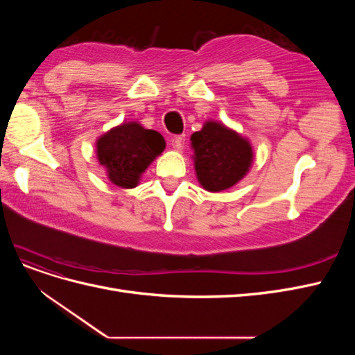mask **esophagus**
<instances>
[{
	"mask_svg": "<svg viewBox=\"0 0 355 355\" xmlns=\"http://www.w3.org/2000/svg\"><path fill=\"white\" fill-rule=\"evenodd\" d=\"M170 142H171V146H173V149H176V151H180V149L184 148L185 136H175Z\"/></svg>",
	"mask_w": 355,
	"mask_h": 355,
	"instance_id": "obj_1",
	"label": "esophagus"
}]
</instances>
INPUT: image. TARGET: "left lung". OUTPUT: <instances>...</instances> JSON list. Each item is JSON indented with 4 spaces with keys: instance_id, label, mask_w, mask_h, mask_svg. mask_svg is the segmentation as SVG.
I'll use <instances>...</instances> for the list:
<instances>
[{
    "instance_id": "1",
    "label": "left lung",
    "mask_w": 355,
    "mask_h": 355,
    "mask_svg": "<svg viewBox=\"0 0 355 355\" xmlns=\"http://www.w3.org/2000/svg\"><path fill=\"white\" fill-rule=\"evenodd\" d=\"M198 184L209 192L230 189L249 173L253 164L250 141L223 123L207 120L191 135Z\"/></svg>"
}]
</instances>
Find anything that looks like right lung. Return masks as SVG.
<instances>
[{"label": "right lung", "instance_id": "1", "mask_svg": "<svg viewBox=\"0 0 355 355\" xmlns=\"http://www.w3.org/2000/svg\"><path fill=\"white\" fill-rule=\"evenodd\" d=\"M164 149V137L137 121H124L96 139L99 164L112 184L124 189L136 188Z\"/></svg>", "mask_w": 355, "mask_h": 355}]
</instances>
